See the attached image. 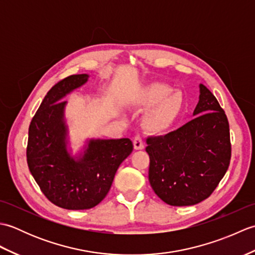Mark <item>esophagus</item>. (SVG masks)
I'll return each mask as SVG.
<instances>
[{
  "label": "esophagus",
  "mask_w": 255,
  "mask_h": 255,
  "mask_svg": "<svg viewBox=\"0 0 255 255\" xmlns=\"http://www.w3.org/2000/svg\"><path fill=\"white\" fill-rule=\"evenodd\" d=\"M133 148H134V150H142L144 148L142 138L140 137L139 134H137V136L133 139Z\"/></svg>",
  "instance_id": "obj_1"
}]
</instances>
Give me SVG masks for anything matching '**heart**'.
Here are the masks:
<instances>
[{
  "label": "heart",
  "mask_w": 255,
  "mask_h": 255,
  "mask_svg": "<svg viewBox=\"0 0 255 255\" xmlns=\"http://www.w3.org/2000/svg\"><path fill=\"white\" fill-rule=\"evenodd\" d=\"M136 103L150 110L144 114L142 126L151 134H163L180 116L184 106L181 92L164 83H152L140 92Z\"/></svg>",
  "instance_id": "obj_1"
}]
</instances>
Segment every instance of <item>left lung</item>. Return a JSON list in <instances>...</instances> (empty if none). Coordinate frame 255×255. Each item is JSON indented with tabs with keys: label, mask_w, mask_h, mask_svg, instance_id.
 <instances>
[{
	"label": "left lung",
	"mask_w": 255,
	"mask_h": 255,
	"mask_svg": "<svg viewBox=\"0 0 255 255\" xmlns=\"http://www.w3.org/2000/svg\"><path fill=\"white\" fill-rule=\"evenodd\" d=\"M193 115L176 130L147 139L150 185L171 206H191L209 197L230 163L228 119L203 84Z\"/></svg>",
	"instance_id": "1"
}]
</instances>
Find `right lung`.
I'll list each match as a JSON object with an SVG mask.
<instances>
[{"mask_svg":"<svg viewBox=\"0 0 255 255\" xmlns=\"http://www.w3.org/2000/svg\"><path fill=\"white\" fill-rule=\"evenodd\" d=\"M89 74L63 79L48 92L31 119L27 164L45 196L70 210L93 208L105 198L122 162L132 152L130 139H88L72 155L69 144L64 96L84 85Z\"/></svg>","mask_w":255,"mask_h":255,"instance_id":"1","label":"right lung"}]
</instances>
